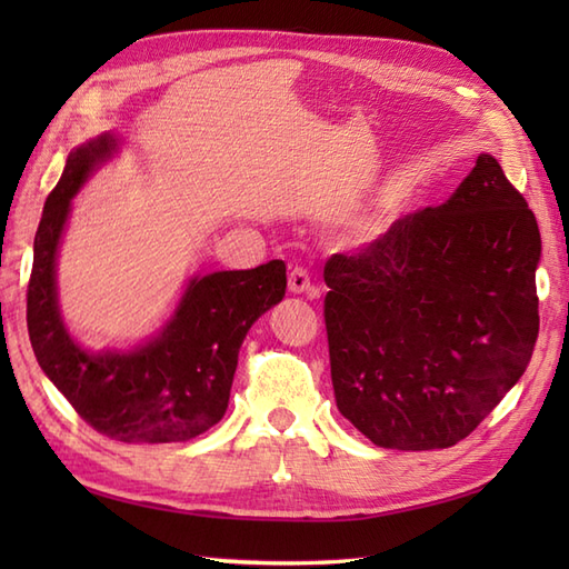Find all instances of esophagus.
Instances as JSON below:
<instances>
[{
  "label": "esophagus",
  "mask_w": 569,
  "mask_h": 569,
  "mask_svg": "<svg viewBox=\"0 0 569 569\" xmlns=\"http://www.w3.org/2000/svg\"><path fill=\"white\" fill-rule=\"evenodd\" d=\"M288 291L300 296V293H310L312 286H310V276L306 269H300V266H296V269H291V273H288Z\"/></svg>",
  "instance_id": "34e87169"
}]
</instances>
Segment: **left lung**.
<instances>
[{"instance_id": "1", "label": "left lung", "mask_w": 569, "mask_h": 569, "mask_svg": "<svg viewBox=\"0 0 569 569\" xmlns=\"http://www.w3.org/2000/svg\"><path fill=\"white\" fill-rule=\"evenodd\" d=\"M540 232L499 161L438 208L325 263L335 401L386 450H440L475 430L538 340Z\"/></svg>"}]
</instances>
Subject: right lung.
<instances>
[{
  "mask_svg": "<svg viewBox=\"0 0 569 569\" xmlns=\"http://www.w3.org/2000/svg\"><path fill=\"white\" fill-rule=\"evenodd\" d=\"M114 131L72 149L43 204L33 239L27 322L36 361L78 416L119 442H186L220 422L239 347L286 296V263L192 276L173 316L147 342L90 352L72 340L58 306L56 263L72 198L114 159Z\"/></svg>",
  "mask_w": 569,
  "mask_h": 569,
  "instance_id": "right-lung-1",
  "label": "right lung"
}]
</instances>
